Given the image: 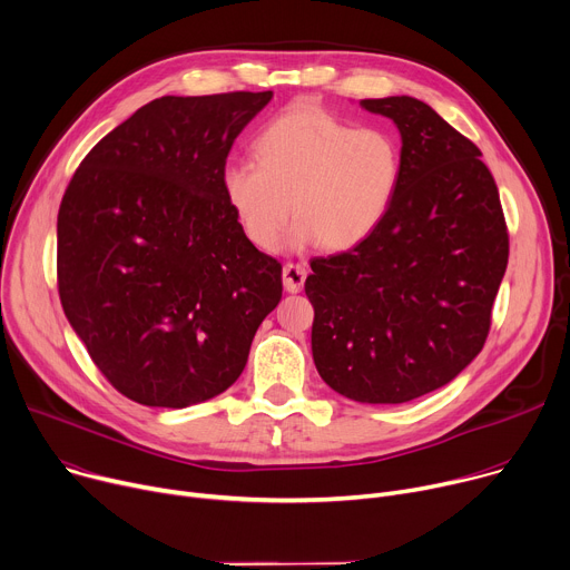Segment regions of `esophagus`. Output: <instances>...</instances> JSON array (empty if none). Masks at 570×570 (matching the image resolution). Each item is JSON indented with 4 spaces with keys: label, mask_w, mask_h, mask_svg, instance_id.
<instances>
[{
    "label": "esophagus",
    "mask_w": 570,
    "mask_h": 570,
    "mask_svg": "<svg viewBox=\"0 0 570 570\" xmlns=\"http://www.w3.org/2000/svg\"><path fill=\"white\" fill-rule=\"evenodd\" d=\"M306 279V268L302 264H286L282 271V282L288 293H299Z\"/></svg>",
    "instance_id": "34e87169"
}]
</instances>
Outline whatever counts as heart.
I'll return each mask as SVG.
<instances>
[{
  "instance_id": "1",
  "label": "heart",
  "mask_w": 570,
  "mask_h": 570,
  "mask_svg": "<svg viewBox=\"0 0 570 570\" xmlns=\"http://www.w3.org/2000/svg\"><path fill=\"white\" fill-rule=\"evenodd\" d=\"M256 161H232L223 193L245 236L264 252L288 234L293 247L345 252L384 223L402 179V149L382 127L354 129L318 109L295 107L254 138Z\"/></svg>"
}]
</instances>
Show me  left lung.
<instances>
[{
    "label": "left lung",
    "instance_id": "1",
    "mask_svg": "<svg viewBox=\"0 0 570 570\" xmlns=\"http://www.w3.org/2000/svg\"><path fill=\"white\" fill-rule=\"evenodd\" d=\"M402 136L395 199L361 245L316 256L312 350L341 395L400 404L452 382L484 347L509 234L475 142L416 97L361 99Z\"/></svg>",
    "mask_w": 570,
    "mask_h": 570
}]
</instances>
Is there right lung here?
I'll return each instance as SVG.
<instances>
[{
  "mask_svg": "<svg viewBox=\"0 0 570 570\" xmlns=\"http://www.w3.org/2000/svg\"><path fill=\"white\" fill-rule=\"evenodd\" d=\"M266 92L166 95L101 138L57 223L66 318L116 391L184 409L227 391L282 299L223 193L227 154Z\"/></svg>",
  "mask_w": 570,
  "mask_h": 570,
  "instance_id": "right-lung-1",
  "label": "right lung"
}]
</instances>
